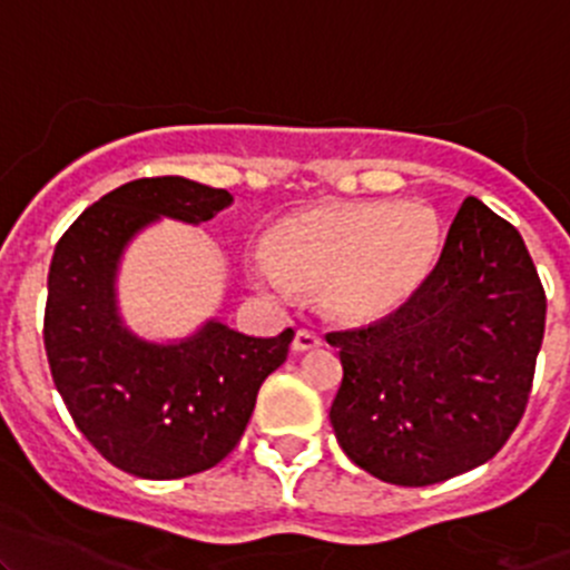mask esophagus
<instances>
[{"mask_svg": "<svg viewBox=\"0 0 570 570\" xmlns=\"http://www.w3.org/2000/svg\"><path fill=\"white\" fill-rule=\"evenodd\" d=\"M320 344H322L320 333L306 331V327H301V331L295 333V342H292V350H295V353H306V350L320 347Z\"/></svg>", "mask_w": 570, "mask_h": 570, "instance_id": "34e87169", "label": "esophagus"}]
</instances>
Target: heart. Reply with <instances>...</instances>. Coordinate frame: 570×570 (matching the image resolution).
<instances>
[{
  "mask_svg": "<svg viewBox=\"0 0 570 570\" xmlns=\"http://www.w3.org/2000/svg\"><path fill=\"white\" fill-rule=\"evenodd\" d=\"M439 248V226L416 204H336L301 212L253 250L250 281L289 301L322 289L327 312L347 322L394 314L416 292Z\"/></svg>",
  "mask_w": 570,
  "mask_h": 570,
  "instance_id": "obj_1",
  "label": "heart"
}]
</instances>
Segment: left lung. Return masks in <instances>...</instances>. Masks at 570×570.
I'll use <instances>...</instances> for the list:
<instances>
[{"label": "left lung", "mask_w": 570, "mask_h": 570, "mask_svg": "<svg viewBox=\"0 0 570 570\" xmlns=\"http://www.w3.org/2000/svg\"><path fill=\"white\" fill-rule=\"evenodd\" d=\"M546 295L521 234L465 198L433 273L405 306L327 333L344 455L394 485H433L491 461L530 400Z\"/></svg>", "instance_id": "left-lung-1"}]
</instances>
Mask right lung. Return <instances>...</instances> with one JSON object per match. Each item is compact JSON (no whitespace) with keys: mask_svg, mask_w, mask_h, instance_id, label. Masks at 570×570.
Masks as SVG:
<instances>
[{"mask_svg":"<svg viewBox=\"0 0 570 570\" xmlns=\"http://www.w3.org/2000/svg\"><path fill=\"white\" fill-rule=\"evenodd\" d=\"M232 204L228 189L181 176L137 178L85 209L51 256L43 344L57 392L85 439L142 480L220 463L295 338L292 327L256 338L206 320L189 336L154 342L120 314V258L137 234L163 217L200 226Z\"/></svg>","mask_w":570,"mask_h":570,"instance_id":"right-lung-1","label":"right lung"}]
</instances>
